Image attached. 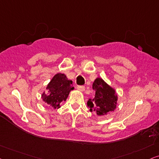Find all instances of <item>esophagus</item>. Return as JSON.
Masks as SVG:
<instances>
[{"label":"esophagus","mask_w":159,"mask_h":159,"mask_svg":"<svg viewBox=\"0 0 159 159\" xmlns=\"http://www.w3.org/2000/svg\"><path fill=\"white\" fill-rule=\"evenodd\" d=\"M77 89L79 90V91L83 92L85 90V86H77Z\"/></svg>","instance_id":"esophagus-1"}]
</instances>
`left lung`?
I'll use <instances>...</instances> for the list:
<instances>
[{
    "instance_id": "obj_1",
    "label": "left lung",
    "mask_w": 159,
    "mask_h": 159,
    "mask_svg": "<svg viewBox=\"0 0 159 159\" xmlns=\"http://www.w3.org/2000/svg\"><path fill=\"white\" fill-rule=\"evenodd\" d=\"M92 89L95 92V95L87 102L90 111H95L98 115H105L115 109L117 95L113 88L103 79L98 78L92 84Z\"/></svg>"
}]
</instances>
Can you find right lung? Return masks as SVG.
I'll use <instances>...</instances> for the list:
<instances>
[{"label": "right lung", "instance_id": "add662e5", "mask_svg": "<svg viewBox=\"0 0 159 159\" xmlns=\"http://www.w3.org/2000/svg\"><path fill=\"white\" fill-rule=\"evenodd\" d=\"M73 89V81L68 80L65 74L58 73L47 86L49 95L43 93L42 97L45 103L50 104L53 108H60L62 102L67 100L70 92Z\"/></svg>", "mask_w": 159, "mask_h": 159}]
</instances>
